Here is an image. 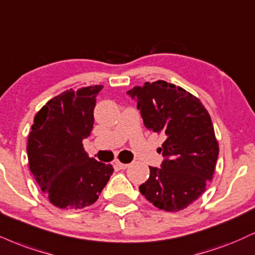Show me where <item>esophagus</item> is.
<instances>
[{
	"label": "esophagus",
	"mask_w": 255,
	"mask_h": 255,
	"mask_svg": "<svg viewBox=\"0 0 255 255\" xmlns=\"http://www.w3.org/2000/svg\"><path fill=\"white\" fill-rule=\"evenodd\" d=\"M115 166L121 168V170H125V168H127L128 166H129V164H124V162L118 160V161H115Z\"/></svg>",
	"instance_id": "esophagus-1"
}]
</instances>
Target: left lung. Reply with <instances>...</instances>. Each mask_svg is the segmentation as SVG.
<instances>
[{"instance_id": "obj_1", "label": "left lung", "mask_w": 255, "mask_h": 255, "mask_svg": "<svg viewBox=\"0 0 255 255\" xmlns=\"http://www.w3.org/2000/svg\"><path fill=\"white\" fill-rule=\"evenodd\" d=\"M127 94L136 101L146 128L166 136L158 148L161 167L149 166L140 192L161 210L185 209L205 191L219 157L209 113L197 97L165 81L146 82Z\"/></svg>"}]
</instances>
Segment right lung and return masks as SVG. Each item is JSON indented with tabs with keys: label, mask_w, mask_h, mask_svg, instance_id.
Segmentation results:
<instances>
[{
	"label": "right lung",
	"mask_w": 255,
	"mask_h": 255,
	"mask_svg": "<svg viewBox=\"0 0 255 255\" xmlns=\"http://www.w3.org/2000/svg\"><path fill=\"white\" fill-rule=\"evenodd\" d=\"M103 85L64 91L36 113L27 143L29 170L48 201L60 209L94 204L112 165L90 158L82 141L94 127L96 96Z\"/></svg>",
	"instance_id": "1"
}]
</instances>
